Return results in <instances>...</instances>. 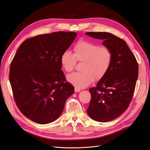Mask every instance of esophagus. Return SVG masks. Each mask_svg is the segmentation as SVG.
I'll return each mask as SVG.
<instances>
[{"instance_id": "esophagus-1", "label": "esophagus", "mask_w": 150, "mask_h": 150, "mask_svg": "<svg viewBox=\"0 0 150 150\" xmlns=\"http://www.w3.org/2000/svg\"><path fill=\"white\" fill-rule=\"evenodd\" d=\"M81 91V90L79 89V88H76V87H75V92H79V91Z\"/></svg>"}]
</instances>
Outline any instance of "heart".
I'll return each mask as SVG.
<instances>
[{"mask_svg": "<svg viewBox=\"0 0 150 150\" xmlns=\"http://www.w3.org/2000/svg\"><path fill=\"white\" fill-rule=\"evenodd\" d=\"M74 54L64 51L60 56L62 68L67 72L74 69L76 61L84 62L82 72H75L67 76V80L75 87L82 89L93 81L99 80L106 75L112 61L111 50L94 42L81 40L74 47Z\"/></svg>", "mask_w": 150, "mask_h": 150, "instance_id": "heart-1", "label": "heart"}]
</instances>
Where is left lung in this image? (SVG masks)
I'll list each match as a JSON object with an SVG mask.
<instances>
[{"mask_svg":"<svg viewBox=\"0 0 150 150\" xmlns=\"http://www.w3.org/2000/svg\"><path fill=\"white\" fill-rule=\"evenodd\" d=\"M86 35L103 40L111 50L110 68L94 88L89 90L91 98L86 111L96 121L112 120L128 108L135 90L138 75L137 60L125 41L112 33L87 32Z\"/></svg>","mask_w":150,"mask_h":150,"instance_id":"left-lung-1","label":"left lung"}]
</instances>
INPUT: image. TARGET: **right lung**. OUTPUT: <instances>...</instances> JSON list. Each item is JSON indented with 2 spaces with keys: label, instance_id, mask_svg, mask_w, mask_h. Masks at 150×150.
I'll return each instance as SVG.
<instances>
[{
  "label": "right lung",
  "instance_id": "add662e5",
  "mask_svg": "<svg viewBox=\"0 0 150 150\" xmlns=\"http://www.w3.org/2000/svg\"><path fill=\"white\" fill-rule=\"evenodd\" d=\"M76 35L57 31L29 38L12 60L9 80L16 106L36 123L47 124L58 119L74 93L61 70L60 56Z\"/></svg>",
  "mask_w": 150,
  "mask_h": 150
}]
</instances>
